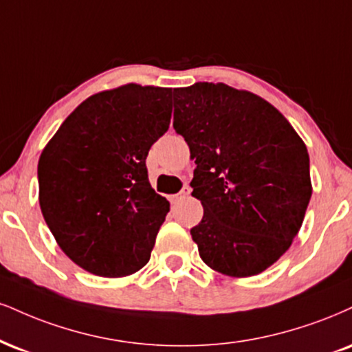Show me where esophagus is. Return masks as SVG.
Masks as SVG:
<instances>
[{
	"instance_id": "esophagus-1",
	"label": "esophagus",
	"mask_w": 352,
	"mask_h": 352,
	"mask_svg": "<svg viewBox=\"0 0 352 352\" xmlns=\"http://www.w3.org/2000/svg\"><path fill=\"white\" fill-rule=\"evenodd\" d=\"M188 195H190V187H184V188H182L180 193L172 195V201H179V200H182V198L188 197Z\"/></svg>"
}]
</instances>
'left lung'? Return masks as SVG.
Returning <instances> with one entry per match:
<instances>
[{"label":"left lung","mask_w":352,"mask_h":352,"mask_svg":"<svg viewBox=\"0 0 352 352\" xmlns=\"http://www.w3.org/2000/svg\"><path fill=\"white\" fill-rule=\"evenodd\" d=\"M173 129L195 160L192 195L203 218L190 230L208 267L243 278L289 251L311 198L302 138L269 101L226 83L173 90Z\"/></svg>","instance_id":"left-lung-1"}]
</instances>
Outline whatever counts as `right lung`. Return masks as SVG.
Returning <instances> with one entry per match:
<instances>
[{
  "mask_svg": "<svg viewBox=\"0 0 352 352\" xmlns=\"http://www.w3.org/2000/svg\"><path fill=\"white\" fill-rule=\"evenodd\" d=\"M172 88L126 83L95 93L62 122L37 165L39 205L58 248L93 275L141 270L170 203L147 177L168 129Z\"/></svg>",
  "mask_w": 352,
  "mask_h": 352,
  "instance_id": "right-lung-1",
  "label": "right lung"
}]
</instances>
